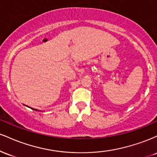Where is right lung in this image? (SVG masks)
<instances>
[{"label": "right lung", "mask_w": 157, "mask_h": 157, "mask_svg": "<svg viewBox=\"0 0 157 157\" xmlns=\"http://www.w3.org/2000/svg\"><path fill=\"white\" fill-rule=\"evenodd\" d=\"M29 108H30V107H29ZM31 109H32V110H35V111H39V110H37V109H33V108H31Z\"/></svg>", "instance_id": "add662e5"}]
</instances>
